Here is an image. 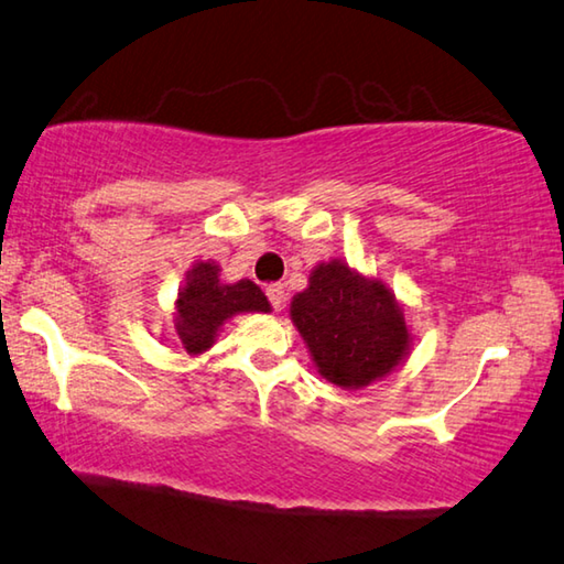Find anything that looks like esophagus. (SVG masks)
I'll return each instance as SVG.
<instances>
[{
  "mask_svg": "<svg viewBox=\"0 0 564 564\" xmlns=\"http://www.w3.org/2000/svg\"><path fill=\"white\" fill-rule=\"evenodd\" d=\"M264 294H267V300H270V304H272L274 310H282V304H284V284H280V282L267 284Z\"/></svg>",
  "mask_w": 564,
  "mask_h": 564,
  "instance_id": "obj_1",
  "label": "esophagus"
}]
</instances>
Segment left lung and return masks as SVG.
<instances>
[{
	"instance_id": "left-lung-1",
	"label": "left lung",
	"mask_w": 564,
	"mask_h": 564,
	"mask_svg": "<svg viewBox=\"0 0 564 564\" xmlns=\"http://www.w3.org/2000/svg\"><path fill=\"white\" fill-rule=\"evenodd\" d=\"M292 319L332 383L367 387L387 377L409 347V329L391 292L344 262L319 264L292 302Z\"/></svg>"
}]
</instances>
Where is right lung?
<instances>
[{
  "label": "right lung",
  "instance_id": "add662e5",
  "mask_svg": "<svg viewBox=\"0 0 564 564\" xmlns=\"http://www.w3.org/2000/svg\"><path fill=\"white\" fill-rule=\"evenodd\" d=\"M237 312H270V302L254 282L240 280L223 284L217 280V264H195L187 274L185 288L177 294L175 329L185 351H205L223 322Z\"/></svg>",
  "mask_w": 564,
  "mask_h": 564
}]
</instances>
